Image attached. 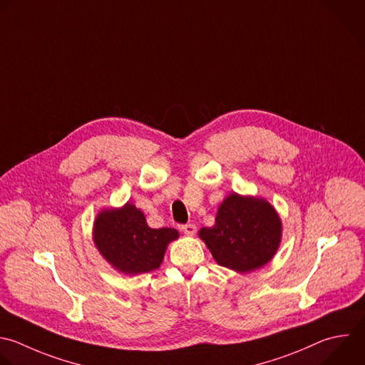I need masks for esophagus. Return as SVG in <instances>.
<instances>
[{"mask_svg":"<svg viewBox=\"0 0 365 365\" xmlns=\"http://www.w3.org/2000/svg\"><path fill=\"white\" fill-rule=\"evenodd\" d=\"M180 229H182V232H183V233H186V235H195V232H196V226H195L193 223L182 225V226H180Z\"/></svg>","mask_w":365,"mask_h":365,"instance_id":"1","label":"esophagus"}]
</instances>
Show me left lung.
<instances>
[{
	"label": "left lung",
	"mask_w": 365,
	"mask_h": 365,
	"mask_svg": "<svg viewBox=\"0 0 365 365\" xmlns=\"http://www.w3.org/2000/svg\"><path fill=\"white\" fill-rule=\"evenodd\" d=\"M281 235V217L269 202L237 193L220 203L212 227L199 230L215 261L236 272L267 265L279 248Z\"/></svg>",
	"instance_id": "left-lung-1"
}]
</instances>
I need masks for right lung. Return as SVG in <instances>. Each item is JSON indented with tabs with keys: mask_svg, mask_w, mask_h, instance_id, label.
I'll return each instance as SVG.
<instances>
[{
	"mask_svg": "<svg viewBox=\"0 0 365 365\" xmlns=\"http://www.w3.org/2000/svg\"><path fill=\"white\" fill-rule=\"evenodd\" d=\"M178 237L179 232L173 227H150L143 212L130 202L101 210L93 229L98 252L113 268L128 275L158 269L168 245Z\"/></svg>",
	"mask_w": 365,
	"mask_h": 365,
	"instance_id": "add662e5",
	"label": "right lung"
}]
</instances>
